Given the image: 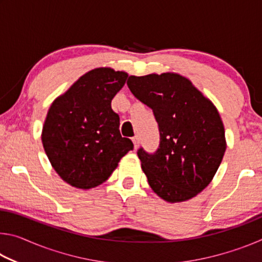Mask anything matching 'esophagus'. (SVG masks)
<instances>
[{"instance_id": "esophagus-1", "label": "esophagus", "mask_w": 262, "mask_h": 262, "mask_svg": "<svg viewBox=\"0 0 262 262\" xmlns=\"http://www.w3.org/2000/svg\"><path fill=\"white\" fill-rule=\"evenodd\" d=\"M133 143H134V149H137V147H139V144H140V137L139 136H134L133 137Z\"/></svg>"}]
</instances>
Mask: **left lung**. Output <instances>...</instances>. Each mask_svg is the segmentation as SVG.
Instances as JSON below:
<instances>
[{
	"label": "left lung",
	"instance_id": "obj_1",
	"mask_svg": "<svg viewBox=\"0 0 262 262\" xmlns=\"http://www.w3.org/2000/svg\"><path fill=\"white\" fill-rule=\"evenodd\" d=\"M127 85L158 123V149L137 151L150 187L171 203L194 198L210 184L227 149L219 111L179 74L129 76Z\"/></svg>",
	"mask_w": 262,
	"mask_h": 262
}]
</instances>
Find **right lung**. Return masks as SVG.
Here are the masks:
<instances>
[{"mask_svg":"<svg viewBox=\"0 0 262 262\" xmlns=\"http://www.w3.org/2000/svg\"><path fill=\"white\" fill-rule=\"evenodd\" d=\"M128 74L96 68L79 77L53 101L41 141L53 168L66 183L90 189L108 179L133 150L119 130L120 118L111 107Z\"/></svg>","mask_w":262,"mask_h":262,"instance_id":"obj_1","label":"right lung"}]
</instances>
